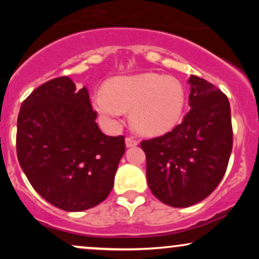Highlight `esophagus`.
Masks as SVG:
<instances>
[{
    "mask_svg": "<svg viewBox=\"0 0 259 259\" xmlns=\"http://www.w3.org/2000/svg\"><path fill=\"white\" fill-rule=\"evenodd\" d=\"M139 145V141L138 140H135L134 138H126L125 139V146L129 148V147H135Z\"/></svg>",
    "mask_w": 259,
    "mask_h": 259,
    "instance_id": "34e87169",
    "label": "esophagus"
}]
</instances>
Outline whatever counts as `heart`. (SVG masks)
<instances>
[{"mask_svg":"<svg viewBox=\"0 0 259 259\" xmlns=\"http://www.w3.org/2000/svg\"><path fill=\"white\" fill-rule=\"evenodd\" d=\"M185 101L179 80L157 73L118 76L94 94V105L101 114L117 118L130 109L134 129L148 136L173 129L183 117Z\"/></svg>","mask_w":259,"mask_h":259,"instance_id":"heart-1","label":"heart"}]
</instances>
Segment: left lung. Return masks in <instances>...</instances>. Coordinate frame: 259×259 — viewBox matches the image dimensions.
<instances>
[{
    "label": "left lung",
    "instance_id": "obj_1",
    "mask_svg": "<svg viewBox=\"0 0 259 259\" xmlns=\"http://www.w3.org/2000/svg\"><path fill=\"white\" fill-rule=\"evenodd\" d=\"M190 111L171 132L141 142L147 184L170 207L198 203L212 194L227 170L233 148L228 97L207 80L191 75Z\"/></svg>",
    "mask_w": 259,
    "mask_h": 259
}]
</instances>
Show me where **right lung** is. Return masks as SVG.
I'll use <instances>...</instances> for the list:
<instances>
[{"instance_id": "add662e5", "label": "right lung", "mask_w": 259, "mask_h": 259, "mask_svg": "<svg viewBox=\"0 0 259 259\" xmlns=\"http://www.w3.org/2000/svg\"><path fill=\"white\" fill-rule=\"evenodd\" d=\"M88 89L69 76L35 89L20 107L17 154L41 197L67 212H81L112 191L124 136H107L96 123Z\"/></svg>"}]
</instances>
